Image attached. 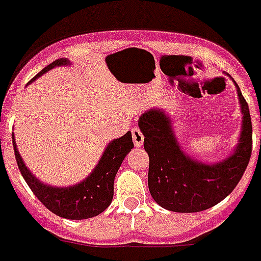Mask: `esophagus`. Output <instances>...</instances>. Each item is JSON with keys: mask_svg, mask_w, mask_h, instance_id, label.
Masks as SVG:
<instances>
[{"mask_svg": "<svg viewBox=\"0 0 261 261\" xmlns=\"http://www.w3.org/2000/svg\"><path fill=\"white\" fill-rule=\"evenodd\" d=\"M131 135H133V140L135 147H142L143 143H144V135L142 134V131L139 130V128H133V130H131Z\"/></svg>", "mask_w": 261, "mask_h": 261, "instance_id": "34e87169", "label": "esophagus"}]
</instances>
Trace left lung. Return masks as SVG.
Listing matches in <instances>:
<instances>
[{
  "mask_svg": "<svg viewBox=\"0 0 261 261\" xmlns=\"http://www.w3.org/2000/svg\"><path fill=\"white\" fill-rule=\"evenodd\" d=\"M242 111V128L232 154L208 165L189 157L180 148L171 119L161 109H149L139 118L149 155L148 187L161 207L175 213L207 210L229 196L237 187L252 152V123L248 104L236 84Z\"/></svg>",
  "mask_w": 261,
  "mask_h": 261,
  "instance_id": "left-lung-1",
  "label": "left lung"
}]
</instances>
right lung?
I'll use <instances>...</instances> for the list:
<instances>
[{"label": "right lung", "instance_id": "obj_1", "mask_svg": "<svg viewBox=\"0 0 261 261\" xmlns=\"http://www.w3.org/2000/svg\"><path fill=\"white\" fill-rule=\"evenodd\" d=\"M69 64L68 59H58L43 68L36 77L29 81H35L40 75L53 69L54 67ZM13 147L15 153L16 164L23 175L31 191L35 196L42 202L46 208L54 213L55 215L62 218L70 219V220H82V219L94 218L103 213L113 199V184L114 177L119 166L125 160L126 154L134 148L131 133H126L125 135L118 139H114L107 145L100 161L97 162L96 167L92 170L91 174L84 181L75 186L59 188V187L46 186L32 175L28 167L24 165L23 158L18 152L15 144V138L13 133Z\"/></svg>", "mask_w": 261, "mask_h": 261}]
</instances>
